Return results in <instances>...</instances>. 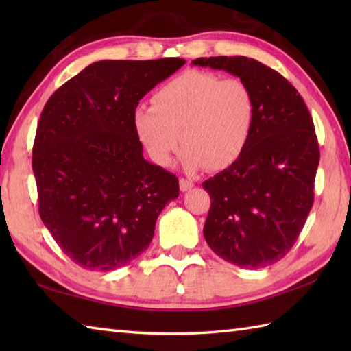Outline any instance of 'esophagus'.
I'll list each match as a JSON object with an SVG mask.
<instances>
[{
  "label": "esophagus",
  "instance_id": "esophagus-1",
  "mask_svg": "<svg viewBox=\"0 0 351 351\" xmlns=\"http://www.w3.org/2000/svg\"><path fill=\"white\" fill-rule=\"evenodd\" d=\"M193 185H195V182H193L191 180H185V178H181L180 180L181 191H189L190 189H193Z\"/></svg>",
  "mask_w": 351,
  "mask_h": 351
}]
</instances>
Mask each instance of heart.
I'll return each instance as SVG.
<instances>
[{"instance_id":"1","label":"heart","mask_w":351,"mask_h":351,"mask_svg":"<svg viewBox=\"0 0 351 351\" xmlns=\"http://www.w3.org/2000/svg\"><path fill=\"white\" fill-rule=\"evenodd\" d=\"M255 117L256 99L245 81L187 71L154 93L152 107L134 110L132 125L158 166H169L182 140L185 167L223 170L245 151Z\"/></svg>"}]
</instances>
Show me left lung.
Masks as SVG:
<instances>
[{
  "mask_svg": "<svg viewBox=\"0 0 351 351\" xmlns=\"http://www.w3.org/2000/svg\"><path fill=\"white\" fill-rule=\"evenodd\" d=\"M193 64L232 73L256 99L245 151L202 184L211 197L205 240L230 264L271 265L293 247L314 204L319 149L311 113L288 80L253 58L200 57Z\"/></svg>",
  "mask_w": 351,
  "mask_h": 351,
  "instance_id": "1",
  "label": "left lung"
}]
</instances>
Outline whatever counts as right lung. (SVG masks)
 <instances>
[{
	"mask_svg": "<svg viewBox=\"0 0 351 351\" xmlns=\"http://www.w3.org/2000/svg\"><path fill=\"white\" fill-rule=\"evenodd\" d=\"M184 58L102 60L52 93L37 123L33 171L43 225L73 263L108 271L152 241L178 178L143 158L138 101Z\"/></svg>",
	"mask_w": 351,
	"mask_h": 351,
	"instance_id": "1",
	"label": "right lung"
}]
</instances>
